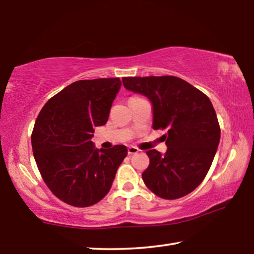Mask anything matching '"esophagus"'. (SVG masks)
<instances>
[{"label":"esophagus","mask_w":254,"mask_h":254,"mask_svg":"<svg viewBox=\"0 0 254 254\" xmlns=\"http://www.w3.org/2000/svg\"><path fill=\"white\" fill-rule=\"evenodd\" d=\"M137 152H139V149L133 147V145H131V147L127 148V153L128 154H134V153H137Z\"/></svg>","instance_id":"34e87169"}]
</instances>
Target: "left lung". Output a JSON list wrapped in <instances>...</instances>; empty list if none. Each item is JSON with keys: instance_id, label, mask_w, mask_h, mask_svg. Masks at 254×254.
Wrapping results in <instances>:
<instances>
[{"instance_id": "obj_1", "label": "left lung", "mask_w": 254, "mask_h": 254, "mask_svg": "<svg viewBox=\"0 0 254 254\" xmlns=\"http://www.w3.org/2000/svg\"><path fill=\"white\" fill-rule=\"evenodd\" d=\"M127 91L141 94L152 104V127L167 128V151L147 152L149 167L142 179L163 199H177L199 186L220 143L221 128L209 98L175 76L124 77Z\"/></svg>"}]
</instances>
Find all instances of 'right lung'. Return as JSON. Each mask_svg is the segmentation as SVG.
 <instances>
[{
    "label": "right lung",
    "instance_id": "1",
    "mask_svg": "<svg viewBox=\"0 0 254 254\" xmlns=\"http://www.w3.org/2000/svg\"><path fill=\"white\" fill-rule=\"evenodd\" d=\"M120 78L77 80L42 107L34 123V160L48 188L60 200L88 207L110 191L127 154L126 145L96 149L94 128L107 122Z\"/></svg>",
    "mask_w": 254,
    "mask_h": 254
}]
</instances>
